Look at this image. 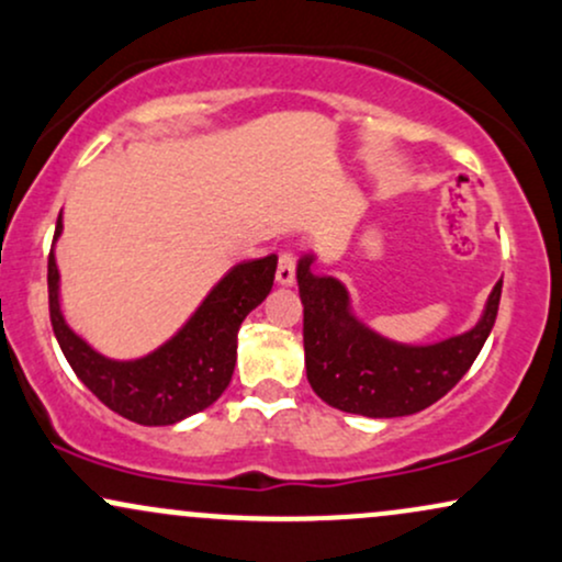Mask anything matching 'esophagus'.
<instances>
[{"mask_svg": "<svg viewBox=\"0 0 562 562\" xmlns=\"http://www.w3.org/2000/svg\"><path fill=\"white\" fill-rule=\"evenodd\" d=\"M295 254L293 250H282L280 261H277V282L280 285H290L295 280Z\"/></svg>", "mask_w": 562, "mask_h": 562, "instance_id": "esophagus-1", "label": "esophagus"}]
</instances>
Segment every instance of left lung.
I'll return each instance as SVG.
<instances>
[{
    "label": "left lung",
    "mask_w": 562,
    "mask_h": 562,
    "mask_svg": "<svg viewBox=\"0 0 562 562\" xmlns=\"http://www.w3.org/2000/svg\"><path fill=\"white\" fill-rule=\"evenodd\" d=\"M306 378L322 402L364 417H404L454 389L492 333L499 312L496 282L475 330L438 346H398L364 330L348 314V295L333 277H314L312 259L299 263Z\"/></svg>",
    "instance_id": "obj_1"
}]
</instances>
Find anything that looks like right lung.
Returning a JSON list of instances; mask_svg holds the SVG:
<instances>
[{
    "label": "right lung",
    "instance_id": "1",
    "mask_svg": "<svg viewBox=\"0 0 562 562\" xmlns=\"http://www.w3.org/2000/svg\"><path fill=\"white\" fill-rule=\"evenodd\" d=\"M60 229L57 216L55 237ZM274 272V254L240 263L211 290L177 338L137 362H111L68 330L57 306V267L49 254V322L68 364L108 409L139 425H173L203 412L227 391L237 359V330L269 295Z\"/></svg>",
    "mask_w": 562,
    "mask_h": 562
}]
</instances>
